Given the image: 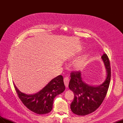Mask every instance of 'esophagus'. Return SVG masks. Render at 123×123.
<instances>
[{
	"instance_id": "34e87169",
	"label": "esophagus",
	"mask_w": 123,
	"mask_h": 123,
	"mask_svg": "<svg viewBox=\"0 0 123 123\" xmlns=\"http://www.w3.org/2000/svg\"><path fill=\"white\" fill-rule=\"evenodd\" d=\"M64 84L65 86L66 87H68L69 86V79L68 77H66L64 78Z\"/></svg>"
}]
</instances>
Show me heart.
<instances>
[{
  "instance_id": "heart-1",
  "label": "heart",
  "mask_w": 123,
  "mask_h": 123,
  "mask_svg": "<svg viewBox=\"0 0 123 123\" xmlns=\"http://www.w3.org/2000/svg\"><path fill=\"white\" fill-rule=\"evenodd\" d=\"M74 55L75 54H73L74 56ZM88 55L86 54L82 56L81 57L76 59V60L74 61L73 63V66L74 68H75L76 70L81 69L85 65L86 61Z\"/></svg>"
}]
</instances>
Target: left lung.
Wrapping results in <instances>:
<instances>
[{
	"instance_id": "obj_1",
	"label": "left lung",
	"mask_w": 123,
	"mask_h": 123,
	"mask_svg": "<svg viewBox=\"0 0 123 123\" xmlns=\"http://www.w3.org/2000/svg\"><path fill=\"white\" fill-rule=\"evenodd\" d=\"M106 70L105 81L99 86L86 83L80 71L71 73L69 88L74 95L70 108L73 113L78 115H86L93 112L101 105L109 88L111 78V69L109 58L106 54L102 56Z\"/></svg>"
}]
</instances>
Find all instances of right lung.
<instances>
[{
	"label": "right lung",
	"mask_w": 123,
	"mask_h": 123,
	"mask_svg": "<svg viewBox=\"0 0 123 123\" xmlns=\"http://www.w3.org/2000/svg\"><path fill=\"white\" fill-rule=\"evenodd\" d=\"M18 97L25 107L38 114L49 113L52 109L53 100L65 90L62 75H58L49 81L42 90L35 94H27L19 91L14 84Z\"/></svg>",
	"instance_id": "right-lung-1"
}]
</instances>
